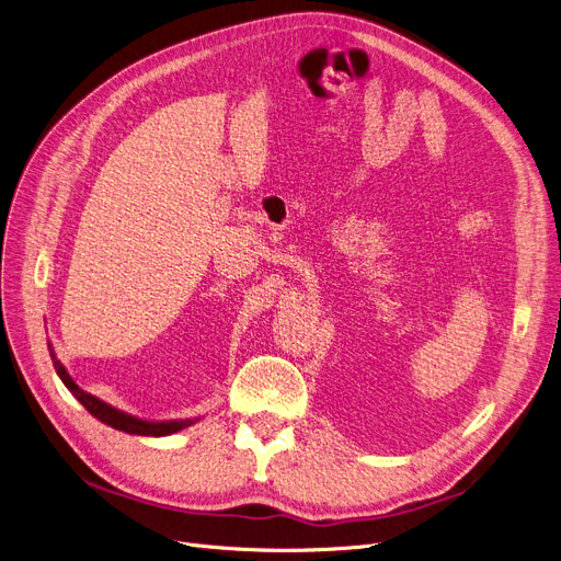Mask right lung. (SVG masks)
<instances>
[{"mask_svg":"<svg viewBox=\"0 0 561 561\" xmlns=\"http://www.w3.org/2000/svg\"><path fill=\"white\" fill-rule=\"evenodd\" d=\"M49 348V355H51V362H54V369L58 374V378L62 380V385L68 387L72 391V397L102 423L115 427V431H122V433H128V435H140V437H168V435H174L179 431H183V427H190L194 425L196 421H202L199 416L196 419H170V421H149V419H140V416H134L128 414L119 408H113L111 403L102 401L92 397V393H88L85 389H81L75 378L68 374V369L62 367V362L56 357V351L51 346V342L47 344Z\"/></svg>","mask_w":561,"mask_h":561,"instance_id":"right-lung-1","label":"right lung"}]
</instances>
